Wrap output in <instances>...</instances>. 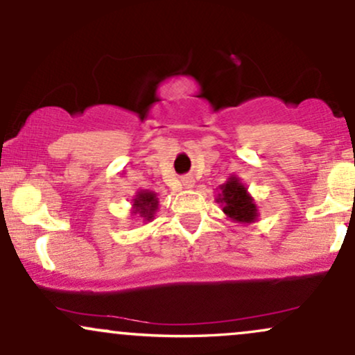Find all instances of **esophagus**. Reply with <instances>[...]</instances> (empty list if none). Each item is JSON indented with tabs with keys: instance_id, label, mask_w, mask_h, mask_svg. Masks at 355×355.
<instances>
[{
	"instance_id": "obj_1",
	"label": "esophagus",
	"mask_w": 355,
	"mask_h": 355,
	"mask_svg": "<svg viewBox=\"0 0 355 355\" xmlns=\"http://www.w3.org/2000/svg\"><path fill=\"white\" fill-rule=\"evenodd\" d=\"M182 183L185 189H191V187H193V180H191V178H183Z\"/></svg>"
}]
</instances>
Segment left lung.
<instances>
[{
    "label": "left lung",
    "mask_w": 355,
    "mask_h": 355,
    "mask_svg": "<svg viewBox=\"0 0 355 355\" xmlns=\"http://www.w3.org/2000/svg\"><path fill=\"white\" fill-rule=\"evenodd\" d=\"M215 202L220 203L227 218L235 223H254L259 218V207L237 175H232L218 187Z\"/></svg>",
    "instance_id": "left-lung-1"
}]
</instances>
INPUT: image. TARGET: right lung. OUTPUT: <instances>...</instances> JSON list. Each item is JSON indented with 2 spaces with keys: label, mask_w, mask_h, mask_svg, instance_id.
I'll return each instance as SVG.
<instances>
[{
  "label": "right lung",
  "mask_w": 355,
  "mask_h": 355,
  "mask_svg": "<svg viewBox=\"0 0 355 355\" xmlns=\"http://www.w3.org/2000/svg\"><path fill=\"white\" fill-rule=\"evenodd\" d=\"M158 210V198L155 191L138 190L132 198V214L144 218V222H152Z\"/></svg>",
  "instance_id": "add662e5"
}]
</instances>
